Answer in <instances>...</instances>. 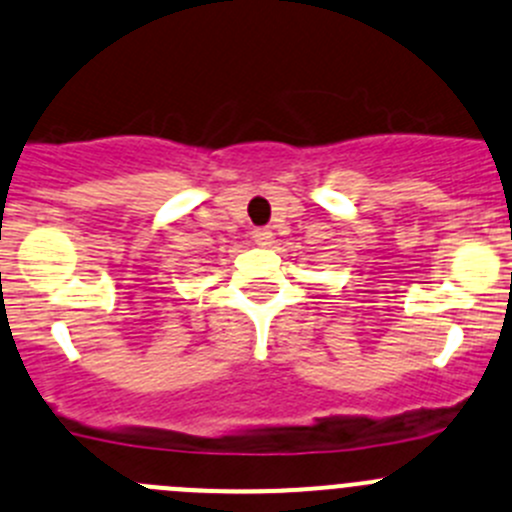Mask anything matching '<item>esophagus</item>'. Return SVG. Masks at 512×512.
Masks as SVG:
<instances>
[{
	"instance_id": "esophagus-1",
	"label": "esophagus",
	"mask_w": 512,
	"mask_h": 512,
	"mask_svg": "<svg viewBox=\"0 0 512 512\" xmlns=\"http://www.w3.org/2000/svg\"><path fill=\"white\" fill-rule=\"evenodd\" d=\"M251 238H253V241H256V243H259V246H269V243L274 241V233H271L269 228H253Z\"/></svg>"
}]
</instances>
